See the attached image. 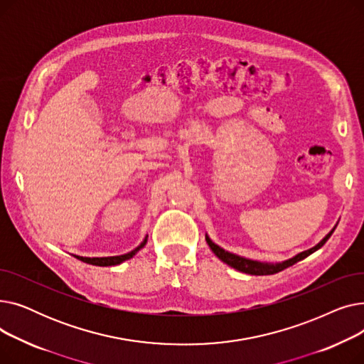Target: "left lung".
I'll list each match as a JSON object with an SVG mask.
<instances>
[{"instance_id":"8db88e82","label":"left lung","mask_w":364,"mask_h":364,"mask_svg":"<svg viewBox=\"0 0 364 364\" xmlns=\"http://www.w3.org/2000/svg\"><path fill=\"white\" fill-rule=\"evenodd\" d=\"M335 230V228H333ZM333 230H331L326 236H324L314 247H311V250H307L304 251L298 255H295L294 258H289L286 259L283 262H277V264H269V262H259V261H254V259H247V258H243V257H239L236 254H232L228 251H224L223 247H220L218 245H215L211 239L208 237V235L205 236L206 239V243L209 245V247H211L213 252L225 264H228L230 267H233V269L242 272V273H246V274H254V276H265V274H274V273H279L284 269H288V267L294 265L295 262L307 258L309 255H311L313 252H316L317 250H320V247L328 242V239L332 236Z\"/></svg>"}]
</instances>
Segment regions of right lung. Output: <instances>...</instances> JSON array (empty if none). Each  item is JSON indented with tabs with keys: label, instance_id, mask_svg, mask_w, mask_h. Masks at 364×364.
Instances as JSON below:
<instances>
[{
	"label": "right lung",
	"instance_id": "right-lung-1",
	"mask_svg": "<svg viewBox=\"0 0 364 364\" xmlns=\"http://www.w3.org/2000/svg\"><path fill=\"white\" fill-rule=\"evenodd\" d=\"M146 243H147V236H146L144 240L136 247V250L128 252V254H124V255H117V257H102V258H88V257H78V255H75V257L78 258V259H81V261H84V262H87V264H91V265H99V267L118 265V264H121V262H124V261L132 258L134 255H136V254L141 250V247H143Z\"/></svg>",
	"mask_w": 364,
	"mask_h": 364
}]
</instances>
